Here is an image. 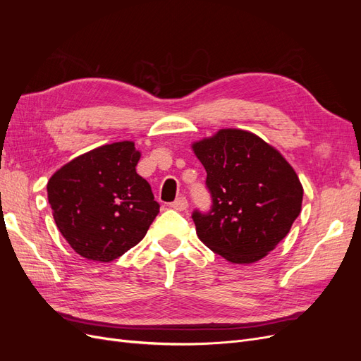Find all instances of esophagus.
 Instances as JSON below:
<instances>
[{
  "label": "esophagus",
  "mask_w": 361,
  "mask_h": 361,
  "mask_svg": "<svg viewBox=\"0 0 361 361\" xmlns=\"http://www.w3.org/2000/svg\"><path fill=\"white\" fill-rule=\"evenodd\" d=\"M170 206L173 207V209H176V211H185L188 207V202H187V199H185V197H179V199L174 200Z\"/></svg>",
  "instance_id": "1"
}]
</instances>
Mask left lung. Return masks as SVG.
I'll return each instance as SVG.
<instances>
[{
  "label": "left lung",
  "instance_id": "1",
  "mask_svg": "<svg viewBox=\"0 0 361 361\" xmlns=\"http://www.w3.org/2000/svg\"><path fill=\"white\" fill-rule=\"evenodd\" d=\"M191 147L212 195L209 212L192 214L199 239L232 264L264 259L301 212L297 173L276 147L244 129H220Z\"/></svg>",
  "mask_w": 361,
  "mask_h": 361
}]
</instances>
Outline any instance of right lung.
I'll return each mask as SVG.
<instances>
[{
	"label": "right lung",
	"mask_w": 361,
	"mask_h": 361,
	"mask_svg": "<svg viewBox=\"0 0 361 361\" xmlns=\"http://www.w3.org/2000/svg\"><path fill=\"white\" fill-rule=\"evenodd\" d=\"M140 157L134 141H117L76 157L48 180L54 220L80 256L111 262L146 236L159 204L135 170Z\"/></svg>",
	"instance_id": "right-lung-1"
}]
</instances>
